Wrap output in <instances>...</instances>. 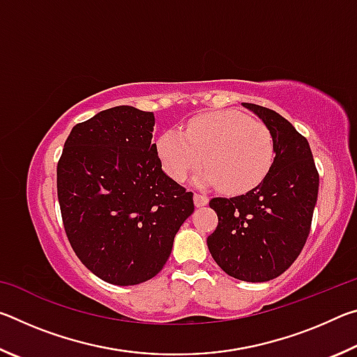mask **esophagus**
I'll list each match as a JSON object with an SVG mask.
<instances>
[{
	"instance_id": "1",
	"label": "esophagus",
	"mask_w": 357,
	"mask_h": 357,
	"mask_svg": "<svg viewBox=\"0 0 357 357\" xmlns=\"http://www.w3.org/2000/svg\"><path fill=\"white\" fill-rule=\"evenodd\" d=\"M193 203H195L197 208L206 206L209 203V198L206 195H202V193H195V195H193Z\"/></svg>"
}]
</instances>
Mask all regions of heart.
Listing matches in <instances>:
<instances>
[{
  "label": "heart",
  "instance_id": "obj_1",
  "mask_svg": "<svg viewBox=\"0 0 357 357\" xmlns=\"http://www.w3.org/2000/svg\"><path fill=\"white\" fill-rule=\"evenodd\" d=\"M157 154L173 179H187L204 160L202 183L219 185L229 195H241L268 176L275 143L259 121L236 110H219L192 118L183 134L164 132L157 140Z\"/></svg>",
  "mask_w": 357,
  "mask_h": 357
}]
</instances>
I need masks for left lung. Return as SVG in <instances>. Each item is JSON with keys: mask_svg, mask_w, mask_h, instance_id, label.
I'll return each mask as SVG.
<instances>
[{"mask_svg": "<svg viewBox=\"0 0 357 357\" xmlns=\"http://www.w3.org/2000/svg\"><path fill=\"white\" fill-rule=\"evenodd\" d=\"M243 105L273 134L274 164L245 195L209 202L219 225L208 236V249L234 279L268 282L285 273L309 238L319 176L309 142L289 121L266 107Z\"/></svg>", "mask_w": 357, "mask_h": 357, "instance_id": "1", "label": "left lung"}]
</instances>
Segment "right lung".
<instances>
[{"mask_svg":"<svg viewBox=\"0 0 357 357\" xmlns=\"http://www.w3.org/2000/svg\"><path fill=\"white\" fill-rule=\"evenodd\" d=\"M154 114L108 108L74 126L56 168L66 234L94 275L138 285L164 268L193 193L162 170Z\"/></svg>","mask_w":357,"mask_h":357,"instance_id":"1","label":"right lung"}]
</instances>
